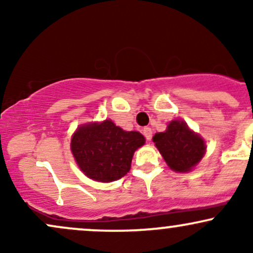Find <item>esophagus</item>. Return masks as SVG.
<instances>
[{"instance_id":"1","label":"esophagus","mask_w":253,"mask_h":253,"mask_svg":"<svg viewBox=\"0 0 253 253\" xmlns=\"http://www.w3.org/2000/svg\"><path fill=\"white\" fill-rule=\"evenodd\" d=\"M143 133L147 140H151V139H152V129H151L150 127H145V128L143 129Z\"/></svg>"}]
</instances>
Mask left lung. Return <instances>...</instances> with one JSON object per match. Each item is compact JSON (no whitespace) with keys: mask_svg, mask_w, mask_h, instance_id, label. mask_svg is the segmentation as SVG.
Wrapping results in <instances>:
<instances>
[{"mask_svg":"<svg viewBox=\"0 0 253 253\" xmlns=\"http://www.w3.org/2000/svg\"><path fill=\"white\" fill-rule=\"evenodd\" d=\"M152 140L170 169L177 172L190 171L206 153L205 140L181 120L171 121L167 130L156 133Z\"/></svg>","mask_w":253,"mask_h":253,"instance_id":"1","label":"left lung"}]
</instances>
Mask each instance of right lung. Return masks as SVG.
I'll list each match as a JSON object with an SVG mask.
<instances>
[{
  "label": "right lung",
  "instance_id": "1",
  "mask_svg": "<svg viewBox=\"0 0 253 253\" xmlns=\"http://www.w3.org/2000/svg\"><path fill=\"white\" fill-rule=\"evenodd\" d=\"M145 144L136 130H124L112 120L82 125L71 139V152L84 175L113 182L128 172L135 150Z\"/></svg>",
  "mask_w": 253,
  "mask_h": 253
}]
</instances>
